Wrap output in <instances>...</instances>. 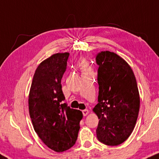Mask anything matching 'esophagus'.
<instances>
[{
    "mask_svg": "<svg viewBox=\"0 0 159 159\" xmlns=\"http://www.w3.org/2000/svg\"><path fill=\"white\" fill-rule=\"evenodd\" d=\"M83 114L84 116H87L89 114V110H83Z\"/></svg>",
    "mask_w": 159,
    "mask_h": 159,
    "instance_id": "obj_1",
    "label": "esophagus"
}]
</instances>
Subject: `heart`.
Returning <instances> with one entry per match:
<instances>
[{"label": "heart", "mask_w": 159, "mask_h": 159, "mask_svg": "<svg viewBox=\"0 0 159 159\" xmlns=\"http://www.w3.org/2000/svg\"><path fill=\"white\" fill-rule=\"evenodd\" d=\"M77 67H79L80 70L82 71L83 74H87V73L92 72V67H91L89 62L85 59V58H80L77 62Z\"/></svg>", "instance_id": "obj_1"}]
</instances>
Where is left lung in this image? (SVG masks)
Returning <instances> with one entry per match:
<instances>
[{
  "mask_svg": "<svg viewBox=\"0 0 159 159\" xmlns=\"http://www.w3.org/2000/svg\"><path fill=\"white\" fill-rule=\"evenodd\" d=\"M98 103L93 112L99 122L96 133L99 141L118 146L132 133L140 110V94L132 69L113 52L98 54Z\"/></svg>",
  "mask_w": 159,
  "mask_h": 159,
  "instance_id": "left-lung-1",
  "label": "left lung"
}]
</instances>
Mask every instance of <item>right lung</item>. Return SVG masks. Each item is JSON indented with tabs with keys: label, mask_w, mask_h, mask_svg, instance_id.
I'll use <instances>...</instances> for the list:
<instances>
[{
	"label": "right lung",
	"mask_w": 159,
	"mask_h": 159,
	"mask_svg": "<svg viewBox=\"0 0 159 159\" xmlns=\"http://www.w3.org/2000/svg\"><path fill=\"white\" fill-rule=\"evenodd\" d=\"M69 52L56 53L38 65L33 76L28 110L35 132L43 143L56 152L74 145L83 119L80 110L70 109L62 101L61 78Z\"/></svg>",
	"instance_id": "obj_1"
}]
</instances>
